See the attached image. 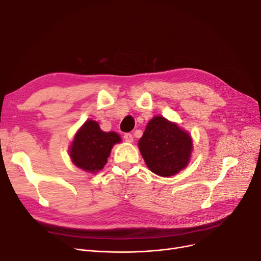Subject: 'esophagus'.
Returning <instances> with one entry per match:
<instances>
[{"label":"esophagus","instance_id":"34e87169","mask_svg":"<svg viewBox=\"0 0 261 261\" xmlns=\"http://www.w3.org/2000/svg\"><path fill=\"white\" fill-rule=\"evenodd\" d=\"M123 140H125L127 143H132L133 142V136L130 133H126L123 135Z\"/></svg>","mask_w":261,"mask_h":261}]
</instances>
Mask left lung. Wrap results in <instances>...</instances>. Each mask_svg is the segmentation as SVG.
Here are the masks:
<instances>
[{
  "instance_id": "8db88e82",
  "label": "left lung",
  "mask_w": 261,
  "mask_h": 261,
  "mask_svg": "<svg viewBox=\"0 0 261 261\" xmlns=\"http://www.w3.org/2000/svg\"><path fill=\"white\" fill-rule=\"evenodd\" d=\"M190 134L163 116L149 120L139 141L140 152L153 173L168 177L187 167L194 149Z\"/></svg>"
}]
</instances>
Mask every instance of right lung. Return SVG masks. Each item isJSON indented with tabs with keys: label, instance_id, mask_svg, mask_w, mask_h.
I'll use <instances>...</instances> for the list:
<instances>
[{
	"label": "right lung",
	"instance_id": "add662e5",
	"mask_svg": "<svg viewBox=\"0 0 261 261\" xmlns=\"http://www.w3.org/2000/svg\"><path fill=\"white\" fill-rule=\"evenodd\" d=\"M120 142L118 133L105 132L97 121L88 119L77 130L68 154L76 167L89 173H97L107 164L113 146Z\"/></svg>",
	"mask_w": 261,
	"mask_h": 261
}]
</instances>
